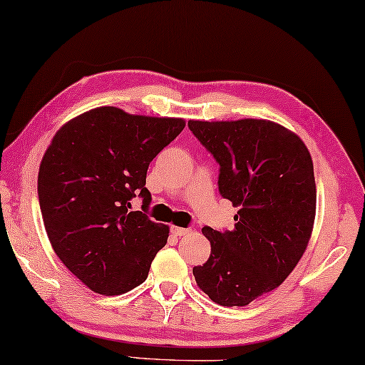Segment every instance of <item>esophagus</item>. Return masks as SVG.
Segmentation results:
<instances>
[{"label":"esophagus","mask_w":365,"mask_h":365,"mask_svg":"<svg viewBox=\"0 0 365 365\" xmlns=\"http://www.w3.org/2000/svg\"><path fill=\"white\" fill-rule=\"evenodd\" d=\"M171 233L176 235V237H186L190 233V228H182V227H171Z\"/></svg>","instance_id":"esophagus-1"}]
</instances>
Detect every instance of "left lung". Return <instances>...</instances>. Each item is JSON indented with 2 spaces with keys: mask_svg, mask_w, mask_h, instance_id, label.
<instances>
[{
  "mask_svg": "<svg viewBox=\"0 0 365 365\" xmlns=\"http://www.w3.org/2000/svg\"><path fill=\"white\" fill-rule=\"evenodd\" d=\"M187 125L220 165L218 192L240 209L233 230L202 228L212 251L192 269L195 282L218 305L245 307L279 287L305 253L317 210L310 151L271 120Z\"/></svg>",
  "mask_w": 365,
  "mask_h": 365,
  "instance_id": "8db88e82",
  "label": "left lung"
}]
</instances>
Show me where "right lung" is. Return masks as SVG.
Masks as SVG:
<instances>
[{"label": "right lung", "instance_id": "right-lung-1", "mask_svg": "<svg viewBox=\"0 0 365 365\" xmlns=\"http://www.w3.org/2000/svg\"><path fill=\"white\" fill-rule=\"evenodd\" d=\"M173 117L98 108L55 133L38 170V204L60 261L103 295L125 294L148 276L170 228L147 215L148 166L182 132ZM143 197V210L130 200Z\"/></svg>", "mask_w": 365, "mask_h": 365}]
</instances>
